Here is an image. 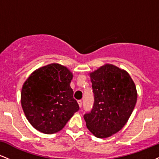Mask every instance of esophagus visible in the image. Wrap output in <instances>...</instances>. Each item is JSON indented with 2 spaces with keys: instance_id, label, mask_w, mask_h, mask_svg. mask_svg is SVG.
I'll use <instances>...</instances> for the list:
<instances>
[{
  "instance_id": "34e87169",
  "label": "esophagus",
  "mask_w": 159,
  "mask_h": 159,
  "mask_svg": "<svg viewBox=\"0 0 159 159\" xmlns=\"http://www.w3.org/2000/svg\"><path fill=\"white\" fill-rule=\"evenodd\" d=\"M78 105H79V107H81V105H82V101H81V100H78Z\"/></svg>"
}]
</instances>
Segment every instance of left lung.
Masks as SVG:
<instances>
[{
	"label": "left lung",
	"instance_id": "left-lung-1",
	"mask_svg": "<svg viewBox=\"0 0 159 159\" xmlns=\"http://www.w3.org/2000/svg\"><path fill=\"white\" fill-rule=\"evenodd\" d=\"M90 76L94 104L84 116L86 125L96 138H108L121 130L130 117L138 98L135 84L126 71L108 63Z\"/></svg>",
	"mask_w": 159,
	"mask_h": 159
}]
</instances>
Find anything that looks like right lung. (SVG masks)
Returning <instances> with one entry per match:
<instances>
[{
	"instance_id": "1",
	"label": "right lung",
	"mask_w": 159,
	"mask_h": 159,
	"mask_svg": "<svg viewBox=\"0 0 159 159\" xmlns=\"http://www.w3.org/2000/svg\"><path fill=\"white\" fill-rule=\"evenodd\" d=\"M72 77L67 67L54 63L36 69L24 83L21 107L36 130L48 134L60 132L79 110L70 87Z\"/></svg>"
}]
</instances>
